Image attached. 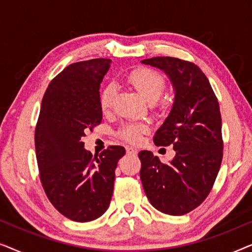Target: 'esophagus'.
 <instances>
[{
  "instance_id": "obj_1",
  "label": "esophagus",
  "mask_w": 252,
  "mask_h": 252,
  "mask_svg": "<svg viewBox=\"0 0 252 252\" xmlns=\"http://www.w3.org/2000/svg\"><path fill=\"white\" fill-rule=\"evenodd\" d=\"M126 151L128 155H136V153H137L136 149H134L133 147H129V146L126 147Z\"/></svg>"
}]
</instances>
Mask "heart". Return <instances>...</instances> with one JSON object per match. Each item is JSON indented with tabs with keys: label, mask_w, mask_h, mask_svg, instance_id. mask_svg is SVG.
I'll return each mask as SVG.
<instances>
[{
	"label": "heart",
	"mask_w": 252,
	"mask_h": 252,
	"mask_svg": "<svg viewBox=\"0 0 252 252\" xmlns=\"http://www.w3.org/2000/svg\"><path fill=\"white\" fill-rule=\"evenodd\" d=\"M127 82L148 102L157 101L165 88L164 78L158 72L150 68L140 67L127 75ZM116 89L113 86H108L99 95V106L103 112L111 110L115 101ZM148 130L144 124H127L119 130V135L129 142H137L141 135Z\"/></svg>",
	"instance_id": "obj_1"
}]
</instances>
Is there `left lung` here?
<instances>
[{"mask_svg": "<svg viewBox=\"0 0 252 252\" xmlns=\"http://www.w3.org/2000/svg\"><path fill=\"white\" fill-rule=\"evenodd\" d=\"M142 64L164 71L174 102L154 136L156 146H173L175 156L163 164L142 150L140 178L148 199L158 211L182 216L206 198L222 159L221 115L218 99L201 68L174 57H153Z\"/></svg>", "mask_w": 252, "mask_h": 252, "instance_id": "8db88e82", "label": "left lung"}]
</instances>
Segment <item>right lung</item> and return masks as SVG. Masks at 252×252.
<instances>
[{
  "mask_svg": "<svg viewBox=\"0 0 252 252\" xmlns=\"http://www.w3.org/2000/svg\"><path fill=\"white\" fill-rule=\"evenodd\" d=\"M111 61L95 58L65 67L48 86L35 128L42 187L66 218L87 222L110 205L117 163L125 148L110 146L93 157L82 137L102 122L99 86Z\"/></svg>",
  "mask_w": 252,
  "mask_h": 252,
  "instance_id": "1",
  "label": "right lung"
}]
</instances>
